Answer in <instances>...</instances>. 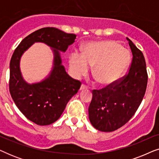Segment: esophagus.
<instances>
[{
    "instance_id": "34e87169",
    "label": "esophagus",
    "mask_w": 159,
    "mask_h": 159,
    "mask_svg": "<svg viewBox=\"0 0 159 159\" xmlns=\"http://www.w3.org/2000/svg\"><path fill=\"white\" fill-rule=\"evenodd\" d=\"M88 88V87H87L85 84H82V85H81V87H80V90H85V89H87Z\"/></svg>"
}]
</instances>
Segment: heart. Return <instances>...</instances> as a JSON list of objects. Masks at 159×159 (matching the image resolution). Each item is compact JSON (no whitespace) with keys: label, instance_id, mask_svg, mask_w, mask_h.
I'll use <instances>...</instances> for the list:
<instances>
[{"label":"heart","instance_id":"1","mask_svg":"<svg viewBox=\"0 0 159 159\" xmlns=\"http://www.w3.org/2000/svg\"><path fill=\"white\" fill-rule=\"evenodd\" d=\"M131 56L127 49L112 40L92 43L86 45L82 53L73 51L69 56L71 73L75 78L85 75L89 66L92 74L102 85L111 84L120 79L129 66Z\"/></svg>","mask_w":159,"mask_h":159}]
</instances>
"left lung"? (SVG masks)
Here are the masks:
<instances>
[{
  "instance_id": "1",
  "label": "left lung",
  "mask_w": 159,
  "mask_h": 159,
  "mask_svg": "<svg viewBox=\"0 0 159 159\" xmlns=\"http://www.w3.org/2000/svg\"><path fill=\"white\" fill-rule=\"evenodd\" d=\"M127 39L132 53L128 73L106 88L93 90L89 119L99 131L113 132L128 122L140 106L146 90L148 73L144 56Z\"/></svg>"
}]
</instances>
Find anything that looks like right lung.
I'll return each instance as SVG.
<instances>
[{
  "mask_svg": "<svg viewBox=\"0 0 159 159\" xmlns=\"http://www.w3.org/2000/svg\"><path fill=\"white\" fill-rule=\"evenodd\" d=\"M76 36L55 27H44L23 39L13 53L10 61L11 95L20 111L36 125H48L57 121L69 100L80 88L81 82L65 71L59 53L66 51ZM37 42H44L53 48L54 66L44 80L28 84L21 76L19 62L22 54Z\"/></svg>",
  "mask_w": 159,
  "mask_h": 159,
  "instance_id": "1",
  "label": "right lung"
}]
</instances>
